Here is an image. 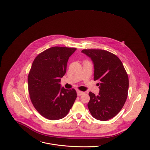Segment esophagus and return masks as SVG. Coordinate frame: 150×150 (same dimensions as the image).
<instances>
[{"label":"esophagus","mask_w":150,"mask_h":150,"mask_svg":"<svg viewBox=\"0 0 150 150\" xmlns=\"http://www.w3.org/2000/svg\"><path fill=\"white\" fill-rule=\"evenodd\" d=\"M77 95H78V96H81V95H82L83 94H84V92H82V91H77Z\"/></svg>","instance_id":"1"}]
</instances>
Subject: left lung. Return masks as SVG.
I'll list each match as a JSON object with an SVG mask.
<instances>
[{"label":"left lung","mask_w":150,"mask_h":150,"mask_svg":"<svg viewBox=\"0 0 150 150\" xmlns=\"http://www.w3.org/2000/svg\"><path fill=\"white\" fill-rule=\"evenodd\" d=\"M94 64V80L98 81V96L89 92L88 107L96 120L107 121L114 117L124 106L128 96V74L119 58L103 50H83Z\"/></svg>","instance_id":"1"}]
</instances>
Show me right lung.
<instances>
[{
	"label": "right lung",
	"instance_id": "obj_1",
	"mask_svg": "<svg viewBox=\"0 0 150 150\" xmlns=\"http://www.w3.org/2000/svg\"><path fill=\"white\" fill-rule=\"evenodd\" d=\"M76 50V48L51 47L39 54L32 63L28 77L30 99L38 112L47 119L63 118L77 96L74 89H64L60 84L69 58Z\"/></svg>",
	"mask_w": 150,
	"mask_h": 150
}]
</instances>
